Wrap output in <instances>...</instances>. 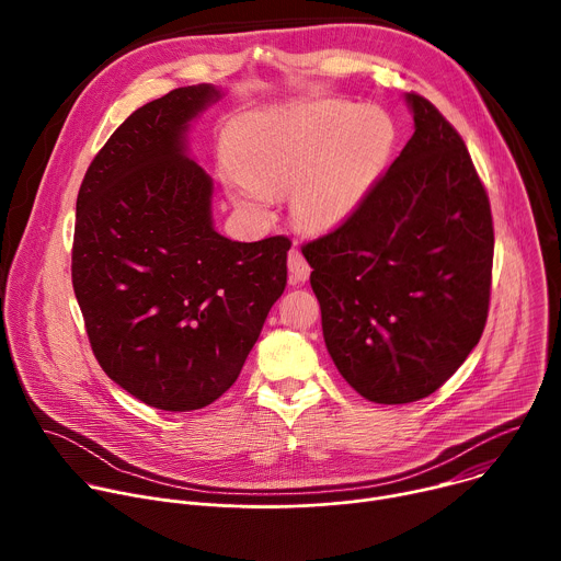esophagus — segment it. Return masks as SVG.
I'll list each match as a JSON object with an SVG mask.
<instances>
[{
  "label": "esophagus",
  "mask_w": 561,
  "mask_h": 561,
  "mask_svg": "<svg viewBox=\"0 0 561 561\" xmlns=\"http://www.w3.org/2000/svg\"><path fill=\"white\" fill-rule=\"evenodd\" d=\"M310 275V266L299 249L288 251V279L290 284H304Z\"/></svg>",
  "instance_id": "34e87169"
}]
</instances>
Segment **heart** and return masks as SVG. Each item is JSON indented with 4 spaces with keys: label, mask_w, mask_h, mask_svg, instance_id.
I'll return each instance as SVG.
<instances>
[{
    "label": "heart",
    "mask_w": 561,
    "mask_h": 561,
    "mask_svg": "<svg viewBox=\"0 0 561 561\" xmlns=\"http://www.w3.org/2000/svg\"><path fill=\"white\" fill-rule=\"evenodd\" d=\"M394 139L379 108L306 102L237 124L226 193L253 219H268L273 195L290 191V215L310 232L342 226L364 202Z\"/></svg>",
    "instance_id": "b5f03b06"
}]
</instances>
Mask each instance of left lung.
Returning a JSON list of instances; mask_svg holds the SVG:
<instances>
[{
  "label": "left lung",
  "instance_id": "obj_1",
  "mask_svg": "<svg viewBox=\"0 0 561 561\" xmlns=\"http://www.w3.org/2000/svg\"><path fill=\"white\" fill-rule=\"evenodd\" d=\"M415 133L357 210L301 247L327 348L368 402L435 392L484 333L491 202L459 133L407 93Z\"/></svg>",
  "mask_w": 561,
  "mask_h": 561
}]
</instances>
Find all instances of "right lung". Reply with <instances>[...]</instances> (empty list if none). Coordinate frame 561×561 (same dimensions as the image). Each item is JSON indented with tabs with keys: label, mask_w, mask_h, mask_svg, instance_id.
<instances>
[{
	"label": "right lung",
	"mask_w": 561,
	"mask_h": 561,
	"mask_svg": "<svg viewBox=\"0 0 561 561\" xmlns=\"http://www.w3.org/2000/svg\"><path fill=\"white\" fill-rule=\"evenodd\" d=\"M213 84L137 108L77 195L72 288L104 373L139 402L197 411L239 377L286 288L284 234L232 242L213 226V180L186 154Z\"/></svg>",
	"instance_id": "obj_1"
}]
</instances>
